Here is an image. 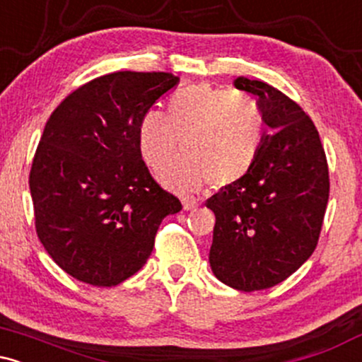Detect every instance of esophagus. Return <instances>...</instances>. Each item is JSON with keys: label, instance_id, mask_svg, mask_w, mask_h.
<instances>
[{"label": "esophagus", "instance_id": "obj_1", "mask_svg": "<svg viewBox=\"0 0 362 362\" xmlns=\"http://www.w3.org/2000/svg\"><path fill=\"white\" fill-rule=\"evenodd\" d=\"M182 206H184L185 211H192L197 207V201L194 197H184L182 199Z\"/></svg>", "mask_w": 362, "mask_h": 362}]
</instances>
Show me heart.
Wrapping results in <instances>:
<instances>
[{
  "instance_id": "obj_1",
  "label": "heart",
  "mask_w": 362,
  "mask_h": 362,
  "mask_svg": "<svg viewBox=\"0 0 362 362\" xmlns=\"http://www.w3.org/2000/svg\"><path fill=\"white\" fill-rule=\"evenodd\" d=\"M265 134L264 110L255 98L231 88L195 83L168 98L167 114L149 110L141 120L139 149L146 165L160 172L177 149L182 151L163 182L194 192L211 180L235 185L248 175Z\"/></svg>"
}]
</instances>
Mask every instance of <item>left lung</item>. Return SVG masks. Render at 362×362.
<instances>
[{"label":"left lung","mask_w":362,"mask_h":362,"mask_svg":"<svg viewBox=\"0 0 362 362\" xmlns=\"http://www.w3.org/2000/svg\"><path fill=\"white\" fill-rule=\"evenodd\" d=\"M264 110L260 153L248 175L207 201L216 216L209 264L238 291L272 288L310 259L328 202V167L318 131L296 102L259 80L238 76Z\"/></svg>","instance_id":"8db88e82"}]
</instances>
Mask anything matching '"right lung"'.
<instances>
[{
    "label": "right lung",
    "instance_id": "1",
    "mask_svg": "<svg viewBox=\"0 0 362 362\" xmlns=\"http://www.w3.org/2000/svg\"><path fill=\"white\" fill-rule=\"evenodd\" d=\"M178 81L172 73L105 74L68 95L45 124L28 180L35 230L74 279L126 281L146 264L163 218L182 209L139 149L141 120Z\"/></svg>",
    "mask_w": 362,
    "mask_h": 362
}]
</instances>
